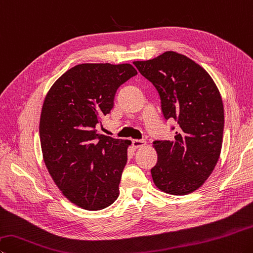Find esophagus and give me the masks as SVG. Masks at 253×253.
<instances>
[{
    "instance_id": "obj_1",
    "label": "esophagus",
    "mask_w": 253,
    "mask_h": 253,
    "mask_svg": "<svg viewBox=\"0 0 253 253\" xmlns=\"http://www.w3.org/2000/svg\"><path fill=\"white\" fill-rule=\"evenodd\" d=\"M131 142H132V146H134L135 148H140V147L146 145V141L144 139H132Z\"/></svg>"
}]
</instances>
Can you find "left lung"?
<instances>
[{
  "label": "left lung",
  "instance_id": "1",
  "mask_svg": "<svg viewBox=\"0 0 253 253\" xmlns=\"http://www.w3.org/2000/svg\"><path fill=\"white\" fill-rule=\"evenodd\" d=\"M134 65L157 89L166 121L176 122L172 140H155V185L170 195H187L208 179L222 146L223 104L214 82L185 55L165 52ZM173 130L174 127L172 126Z\"/></svg>",
  "mask_w": 253,
  "mask_h": 253
}]
</instances>
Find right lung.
Returning a JSON list of instances; mask_svg holds the SVG:
<instances>
[{
	"label": "right lung",
	"mask_w": 253,
	"mask_h": 253,
	"mask_svg": "<svg viewBox=\"0 0 253 253\" xmlns=\"http://www.w3.org/2000/svg\"><path fill=\"white\" fill-rule=\"evenodd\" d=\"M137 75L130 64H81L50 87L40 121L43 157L66 198L86 210L111 206L119 195L129 140L99 134L119 86Z\"/></svg>",
	"instance_id": "1"
}]
</instances>
